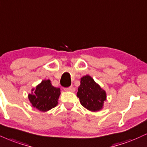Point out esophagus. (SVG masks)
<instances>
[{
	"mask_svg": "<svg viewBox=\"0 0 147 147\" xmlns=\"http://www.w3.org/2000/svg\"><path fill=\"white\" fill-rule=\"evenodd\" d=\"M65 91L66 92H74L75 91V88L73 87V86H70V88H66L65 89Z\"/></svg>",
	"mask_w": 147,
	"mask_h": 147,
	"instance_id": "esophagus-1",
	"label": "esophagus"
}]
</instances>
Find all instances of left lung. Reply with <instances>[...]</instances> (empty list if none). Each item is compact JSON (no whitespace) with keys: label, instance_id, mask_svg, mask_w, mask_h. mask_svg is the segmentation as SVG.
<instances>
[{"label":"left lung","instance_id":"1","mask_svg":"<svg viewBox=\"0 0 147 147\" xmlns=\"http://www.w3.org/2000/svg\"><path fill=\"white\" fill-rule=\"evenodd\" d=\"M80 83L77 96L81 105L93 112L102 109L107 100L106 92L89 75L81 77Z\"/></svg>","mask_w":147,"mask_h":147}]
</instances>
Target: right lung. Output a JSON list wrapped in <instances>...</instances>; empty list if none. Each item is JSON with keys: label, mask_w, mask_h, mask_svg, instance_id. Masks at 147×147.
Here are the masks:
<instances>
[{"label": "right lung", "mask_w": 147, "mask_h": 147, "mask_svg": "<svg viewBox=\"0 0 147 147\" xmlns=\"http://www.w3.org/2000/svg\"><path fill=\"white\" fill-rule=\"evenodd\" d=\"M60 94L59 88L52 86L51 81L48 79L42 80L33 88L31 93L28 95V98L34 108L46 112L57 105Z\"/></svg>", "instance_id": "1"}]
</instances>
